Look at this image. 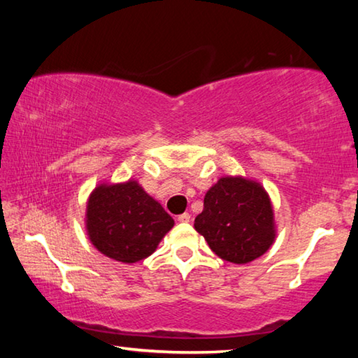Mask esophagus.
Returning a JSON list of instances; mask_svg holds the SVG:
<instances>
[{
  "mask_svg": "<svg viewBox=\"0 0 358 358\" xmlns=\"http://www.w3.org/2000/svg\"><path fill=\"white\" fill-rule=\"evenodd\" d=\"M189 220H191V215L189 213H183V215L178 216V221L180 222H189Z\"/></svg>",
  "mask_w": 358,
  "mask_h": 358,
  "instance_id": "1",
  "label": "esophagus"
}]
</instances>
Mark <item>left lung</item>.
<instances>
[{
  "instance_id": "obj_1",
  "label": "left lung",
  "mask_w": 358,
  "mask_h": 358,
  "mask_svg": "<svg viewBox=\"0 0 358 358\" xmlns=\"http://www.w3.org/2000/svg\"><path fill=\"white\" fill-rule=\"evenodd\" d=\"M194 227L216 256L246 264L268 250L275 240L273 208L262 186L226 177L211 186Z\"/></svg>"
}]
</instances>
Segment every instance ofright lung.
Listing matches in <instances>:
<instances>
[{"label": "right lung", "instance_id": "obj_1", "mask_svg": "<svg viewBox=\"0 0 358 358\" xmlns=\"http://www.w3.org/2000/svg\"><path fill=\"white\" fill-rule=\"evenodd\" d=\"M172 227V216L137 181L101 185L90 196L88 237L98 251L118 262L148 257Z\"/></svg>", "mask_w": 358, "mask_h": 358}]
</instances>
